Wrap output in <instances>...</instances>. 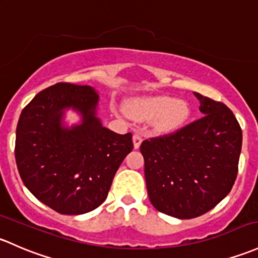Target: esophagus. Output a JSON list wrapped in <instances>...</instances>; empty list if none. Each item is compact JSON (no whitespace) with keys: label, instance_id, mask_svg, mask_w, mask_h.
<instances>
[{"label":"esophagus","instance_id":"1","mask_svg":"<svg viewBox=\"0 0 258 258\" xmlns=\"http://www.w3.org/2000/svg\"><path fill=\"white\" fill-rule=\"evenodd\" d=\"M132 141H134V147H135V150H137V148H140L141 143H142V137H141V135L135 134L134 137H132Z\"/></svg>","mask_w":258,"mask_h":258}]
</instances>
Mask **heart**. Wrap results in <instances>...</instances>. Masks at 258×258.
<instances>
[{
  "label": "heart",
  "instance_id": "1",
  "mask_svg": "<svg viewBox=\"0 0 258 258\" xmlns=\"http://www.w3.org/2000/svg\"><path fill=\"white\" fill-rule=\"evenodd\" d=\"M130 116L137 121L153 120L158 134H172L180 130L190 117V106L183 99L168 95H147L131 99L127 104Z\"/></svg>",
  "mask_w": 258,
  "mask_h": 258
}]
</instances>
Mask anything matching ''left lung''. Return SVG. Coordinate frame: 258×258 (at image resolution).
Wrapping results in <instances>:
<instances>
[{
	"mask_svg": "<svg viewBox=\"0 0 258 258\" xmlns=\"http://www.w3.org/2000/svg\"><path fill=\"white\" fill-rule=\"evenodd\" d=\"M200 120L169 136L143 141L150 200L161 213L193 219L208 213L231 190L237 175L242 131L222 102L194 93Z\"/></svg>",
	"mask_w": 258,
	"mask_h": 258,
	"instance_id": "left-lung-1",
	"label": "left lung"
}]
</instances>
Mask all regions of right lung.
I'll return each instance as SVG.
<instances>
[{
  "instance_id": "add662e5",
  "label": "right lung",
  "mask_w": 258,
  "mask_h": 258,
  "mask_svg": "<svg viewBox=\"0 0 258 258\" xmlns=\"http://www.w3.org/2000/svg\"><path fill=\"white\" fill-rule=\"evenodd\" d=\"M93 86L58 83L22 110L16 130V163L24 185L47 207L65 215L89 213L106 199L112 179L132 151V135H118L97 117ZM72 109L79 124L68 126Z\"/></svg>"
}]
</instances>
